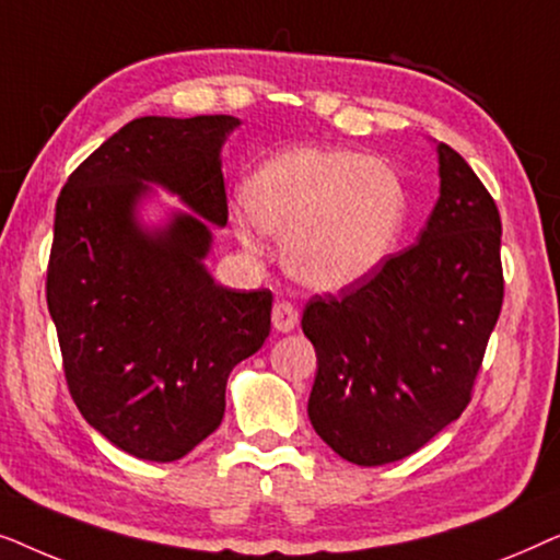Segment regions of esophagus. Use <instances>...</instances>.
<instances>
[{
	"instance_id": "1",
	"label": "esophagus",
	"mask_w": 560,
	"mask_h": 560,
	"mask_svg": "<svg viewBox=\"0 0 560 560\" xmlns=\"http://www.w3.org/2000/svg\"><path fill=\"white\" fill-rule=\"evenodd\" d=\"M298 308L293 303H288V301H278L272 305V326H275V331H280V334H288V331H293V328L298 326Z\"/></svg>"
}]
</instances>
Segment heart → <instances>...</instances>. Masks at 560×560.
Wrapping results in <instances>:
<instances>
[{
  "label": "heart",
  "instance_id": "heart-1",
  "mask_svg": "<svg viewBox=\"0 0 560 560\" xmlns=\"http://www.w3.org/2000/svg\"><path fill=\"white\" fill-rule=\"evenodd\" d=\"M244 209L257 229L285 236L282 262L295 280L316 290H343L370 278L393 255L408 194L382 160L351 150L298 148L252 173ZM250 225L236 219V236L257 249Z\"/></svg>",
  "mask_w": 560,
  "mask_h": 560
}]
</instances>
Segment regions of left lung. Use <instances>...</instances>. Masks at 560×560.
Segmentation results:
<instances>
[{
	"instance_id": "left-lung-1",
	"label": "left lung",
	"mask_w": 560,
	"mask_h": 560,
	"mask_svg": "<svg viewBox=\"0 0 560 560\" xmlns=\"http://www.w3.org/2000/svg\"><path fill=\"white\" fill-rule=\"evenodd\" d=\"M439 160L420 242L303 311L318 359L308 418L359 466L400 462L462 416L502 311L500 209L454 148Z\"/></svg>"
}]
</instances>
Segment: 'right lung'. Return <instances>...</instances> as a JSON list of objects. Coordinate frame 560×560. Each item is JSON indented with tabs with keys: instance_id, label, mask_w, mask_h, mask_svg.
Segmentation results:
<instances>
[{
	"instance_id": "obj_1",
	"label": "right lung",
	"mask_w": 560,
	"mask_h": 560,
	"mask_svg": "<svg viewBox=\"0 0 560 560\" xmlns=\"http://www.w3.org/2000/svg\"><path fill=\"white\" fill-rule=\"evenodd\" d=\"M236 125L229 114L129 121L56 203L45 298L68 393L89 425L144 462H175L217 431L229 372L270 334V290H229L206 272V221L148 237L131 219L152 179L224 226L219 150Z\"/></svg>"
}]
</instances>
